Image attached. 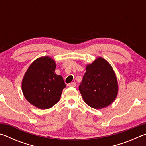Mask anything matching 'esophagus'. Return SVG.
Returning <instances> with one entry per match:
<instances>
[{"mask_svg": "<svg viewBox=\"0 0 146 146\" xmlns=\"http://www.w3.org/2000/svg\"><path fill=\"white\" fill-rule=\"evenodd\" d=\"M68 86L69 87H76V84L75 82H71L68 84Z\"/></svg>", "mask_w": 146, "mask_h": 146, "instance_id": "obj_1", "label": "esophagus"}]
</instances>
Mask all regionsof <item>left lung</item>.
I'll list each match as a JSON object with an SVG mask.
<instances>
[{
    "instance_id": "obj_1",
    "label": "left lung",
    "mask_w": 146,
    "mask_h": 146,
    "mask_svg": "<svg viewBox=\"0 0 146 146\" xmlns=\"http://www.w3.org/2000/svg\"><path fill=\"white\" fill-rule=\"evenodd\" d=\"M86 70L78 87L84 100L95 109L107 107L118 93L117 80L112 67L105 59L99 57L86 66Z\"/></svg>"
}]
</instances>
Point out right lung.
<instances>
[{"instance_id": "1", "label": "right lung", "mask_w": 146, "mask_h": 146, "mask_svg": "<svg viewBox=\"0 0 146 146\" xmlns=\"http://www.w3.org/2000/svg\"><path fill=\"white\" fill-rule=\"evenodd\" d=\"M56 64L52 58L44 56L32 63L24 75L22 90L28 102L46 110L56 104L66 88L61 75L55 73Z\"/></svg>"}]
</instances>
